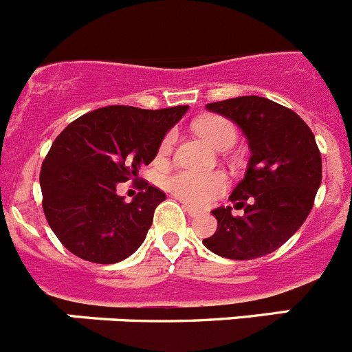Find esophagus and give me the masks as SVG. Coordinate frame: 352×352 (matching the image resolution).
Listing matches in <instances>:
<instances>
[{
	"mask_svg": "<svg viewBox=\"0 0 352 352\" xmlns=\"http://www.w3.org/2000/svg\"><path fill=\"white\" fill-rule=\"evenodd\" d=\"M183 210H185L186 213L190 214L192 219H195V217H199V214H201V211L195 210V208H192V206H188V204H185V206H183Z\"/></svg>",
	"mask_w": 352,
	"mask_h": 352,
	"instance_id": "obj_1",
	"label": "esophagus"
}]
</instances>
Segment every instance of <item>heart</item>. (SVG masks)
Wrapping results in <instances>:
<instances>
[{
    "mask_svg": "<svg viewBox=\"0 0 352 352\" xmlns=\"http://www.w3.org/2000/svg\"><path fill=\"white\" fill-rule=\"evenodd\" d=\"M195 130H197L208 142H211L217 148H222L227 141H234L236 132L234 126L231 125V121H227L226 118L220 116H208L199 120L195 123ZM174 141H176V132L170 130L166 133V138L162 139L158 153L160 157H167L173 151ZM167 190L178 199L185 201L194 206H204V204L211 203L213 199L219 197L223 190L227 188V176L220 170H213V173H195V170L179 169L176 173L169 174L164 179Z\"/></svg>",
    "mask_w": 352,
    "mask_h": 352,
    "instance_id": "heart-1",
    "label": "heart"
}]
</instances>
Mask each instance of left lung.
<instances>
[{
    "instance_id": "left-lung-1",
    "label": "left lung",
    "mask_w": 352,
    "mask_h": 352,
    "mask_svg": "<svg viewBox=\"0 0 352 352\" xmlns=\"http://www.w3.org/2000/svg\"><path fill=\"white\" fill-rule=\"evenodd\" d=\"M206 107L234 121L252 157L229 197L243 214H232L229 206L213 210L217 231L203 243L236 261L272 254L300 229L314 206L322 178L316 138L294 111L264 96H238Z\"/></svg>"
}]
</instances>
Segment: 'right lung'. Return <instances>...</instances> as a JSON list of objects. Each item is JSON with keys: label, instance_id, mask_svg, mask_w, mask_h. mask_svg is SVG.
Here are the masks:
<instances>
[{"label": "right lung", "instance_id": "right-lung-1", "mask_svg": "<svg viewBox=\"0 0 352 352\" xmlns=\"http://www.w3.org/2000/svg\"><path fill=\"white\" fill-rule=\"evenodd\" d=\"M186 109L107 105L72 121L54 139L40 169L42 208L67 250L89 263L113 264L141 247L166 194L142 182L126 203L116 186L138 182Z\"/></svg>", "mask_w": 352, "mask_h": 352}]
</instances>
